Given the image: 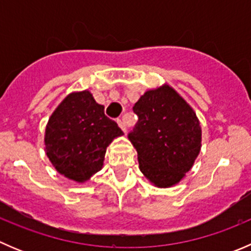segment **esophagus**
I'll use <instances>...</instances> for the list:
<instances>
[{
    "label": "esophagus",
    "mask_w": 251,
    "mask_h": 251,
    "mask_svg": "<svg viewBox=\"0 0 251 251\" xmlns=\"http://www.w3.org/2000/svg\"><path fill=\"white\" fill-rule=\"evenodd\" d=\"M118 124H119V126L121 127V130H123L124 132H126V123H125V120H124V118L118 119Z\"/></svg>",
    "instance_id": "obj_1"
}]
</instances>
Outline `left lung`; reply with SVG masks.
Returning <instances> with one entry per match:
<instances>
[{
	"mask_svg": "<svg viewBox=\"0 0 251 251\" xmlns=\"http://www.w3.org/2000/svg\"><path fill=\"white\" fill-rule=\"evenodd\" d=\"M138 121L128 138L142 174L156 187L178 183L201 147V128L193 109L170 86L147 91L133 105Z\"/></svg>",
	"mask_w": 251,
	"mask_h": 251,
	"instance_id": "obj_1",
	"label": "left lung"
}]
</instances>
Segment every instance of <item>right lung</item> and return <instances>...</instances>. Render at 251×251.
I'll list each match as a JSON object with an SVG mask.
<instances>
[{"mask_svg":"<svg viewBox=\"0 0 251 251\" xmlns=\"http://www.w3.org/2000/svg\"><path fill=\"white\" fill-rule=\"evenodd\" d=\"M121 135L88 91L70 93L48 120L46 154L58 173L85 182L102 169L107 147Z\"/></svg>","mask_w":251,"mask_h":251,"instance_id":"add662e5","label":"right lung"}]
</instances>
